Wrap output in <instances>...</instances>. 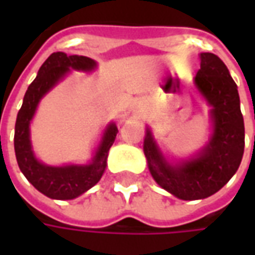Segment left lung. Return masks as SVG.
Wrapping results in <instances>:
<instances>
[{
	"label": "left lung",
	"instance_id": "8db88e82",
	"mask_svg": "<svg viewBox=\"0 0 255 255\" xmlns=\"http://www.w3.org/2000/svg\"><path fill=\"white\" fill-rule=\"evenodd\" d=\"M201 68L194 84L206 100L212 117L208 144L188 160L169 164L147 128L143 151L158 186L179 199H203L230 182L241 165L245 151V123L238 86L228 68L213 53H201Z\"/></svg>",
	"mask_w": 255,
	"mask_h": 255
}]
</instances>
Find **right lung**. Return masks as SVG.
<instances>
[{"label":"right lung","instance_id":"add662e5","mask_svg":"<svg viewBox=\"0 0 255 255\" xmlns=\"http://www.w3.org/2000/svg\"><path fill=\"white\" fill-rule=\"evenodd\" d=\"M97 67L94 60L84 56L50 54L25 91L14 126V153L20 171L34 187L53 199H73L100 182L106 168V158L119 132L116 124L106 127L102 140L89 165L50 166L35 158L30 140V123L43 95L63 80L71 69L89 72Z\"/></svg>","mask_w":255,"mask_h":255}]
</instances>
